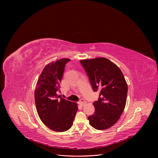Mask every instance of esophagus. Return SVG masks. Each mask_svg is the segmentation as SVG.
Instances as JSON below:
<instances>
[{
    "mask_svg": "<svg viewBox=\"0 0 158 158\" xmlns=\"http://www.w3.org/2000/svg\"><path fill=\"white\" fill-rule=\"evenodd\" d=\"M85 101L84 100V99H81L80 100V101L79 102V104H80V105H81V106H84V104H85Z\"/></svg>",
    "mask_w": 158,
    "mask_h": 158,
    "instance_id": "obj_1",
    "label": "esophagus"
}]
</instances>
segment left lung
<instances>
[{
  "mask_svg": "<svg viewBox=\"0 0 158 158\" xmlns=\"http://www.w3.org/2000/svg\"><path fill=\"white\" fill-rule=\"evenodd\" d=\"M94 91L99 92L93 102L94 114L88 119L98 130L110 128L119 119L126 106L127 84L119 67L106 58L81 60Z\"/></svg>",
  "mask_w": 158,
  "mask_h": 158,
  "instance_id": "1",
  "label": "left lung"
}]
</instances>
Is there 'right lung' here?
<instances>
[{
    "label": "right lung",
    "mask_w": 158,
    "mask_h": 158,
    "mask_svg": "<svg viewBox=\"0 0 158 158\" xmlns=\"http://www.w3.org/2000/svg\"><path fill=\"white\" fill-rule=\"evenodd\" d=\"M69 59L49 63L42 70L36 84L34 98L37 114L42 122L56 132L69 130L78 110L77 104L60 98L59 83Z\"/></svg>",
    "instance_id": "add662e5"
}]
</instances>
